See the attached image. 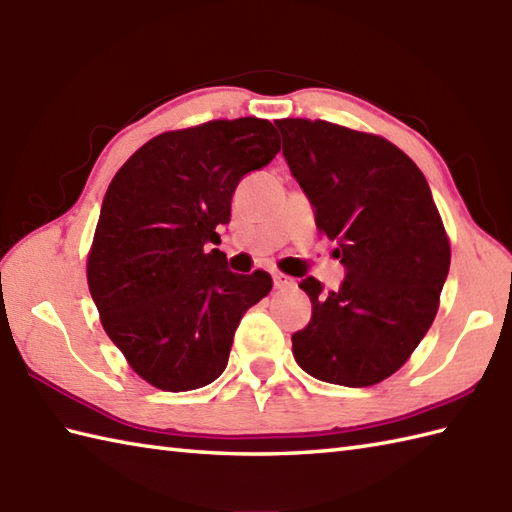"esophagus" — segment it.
I'll list each match as a JSON object with an SVG mask.
<instances>
[{
    "label": "esophagus",
    "mask_w": 512,
    "mask_h": 512,
    "mask_svg": "<svg viewBox=\"0 0 512 512\" xmlns=\"http://www.w3.org/2000/svg\"><path fill=\"white\" fill-rule=\"evenodd\" d=\"M273 279H275V288H277V290H288V288L295 286V279L284 275V273H275Z\"/></svg>",
    "instance_id": "esophagus-1"
}]
</instances>
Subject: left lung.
Instances as JSON below:
<instances>
[{
  "label": "left lung",
  "mask_w": 512,
  "mask_h": 512,
  "mask_svg": "<svg viewBox=\"0 0 512 512\" xmlns=\"http://www.w3.org/2000/svg\"><path fill=\"white\" fill-rule=\"evenodd\" d=\"M275 125L319 233L347 270L339 290L314 277L299 284L312 319L292 334V354L325 383L376 385L409 361L436 319L451 264L440 211L416 162L387 138L321 118Z\"/></svg>",
  "instance_id": "8db88e82"
}]
</instances>
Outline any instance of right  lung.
Returning <instances> with one entry per match:
<instances>
[{"mask_svg": "<svg viewBox=\"0 0 512 512\" xmlns=\"http://www.w3.org/2000/svg\"><path fill=\"white\" fill-rule=\"evenodd\" d=\"M281 149L266 118H217L165 132L132 154L105 193L88 253L103 330L162 391L213 383L248 308L273 290L266 270L237 275L206 250L231 222L237 182Z\"/></svg>", "mask_w": 512, "mask_h": 512, "instance_id": "right-lung-1", "label": "right lung"}]
</instances>
